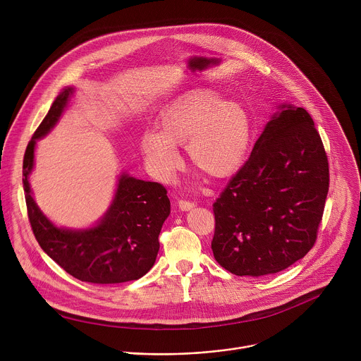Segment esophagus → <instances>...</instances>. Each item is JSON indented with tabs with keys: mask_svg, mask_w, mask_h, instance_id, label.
<instances>
[{
	"mask_svg": "<svg viewBox=\"0 0 361 361\" xmlns=\"http://www.w3.org/2000/svg\"><path fill=\"white\" fill-rule=\"evenodd\" d=\"M178 203H179V209H180V210H190V209H193V207L196 206L195 202L186 200V199H179Z\"/></svg>",
	"mask_w": 361,
	"mask_h": 361,
	"instance_id": "34e87169",
	"label": "esophagus"
}]
</instances>
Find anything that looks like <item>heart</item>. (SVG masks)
<instances>
[{"label": "heart", "mask_w": 361, "mask_h": 361, "mask_svg": "<svg viewBox=\"0 0 361 361\" xmlns=\"http://www.w3.org/2000/svg\"><path fill=\"white\" fill-rule=\"evenodd\" d=\"M251 116L238 100H224L213 89L197 87L169 103L157 131H147L141 148L149 172L169 180L180 166L176 145H185L193 166L213 178L234 172L250 147Z\"/></svg>", "instance_id": "heart-1"}]
</instances>
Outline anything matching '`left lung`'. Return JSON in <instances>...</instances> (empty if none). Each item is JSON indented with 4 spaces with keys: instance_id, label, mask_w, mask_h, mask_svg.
I'll return each instance as SVG.
<instances>
[{
    "instance_id": "1",
    "label": "left lung",
    "mask_w": 361,
    "mask_h": 361,
    "mask_svg": "<svg viewBox=\"0 0 361 361\" xmlns=\"http://www.w3.org/2000/svg\"><path fill=\"white\" fill-rule=\"evenodd\" d=\"M329 161L310 114L282 106L213 203L216 261L234 275L279 272L314 245Z\"/></svg>"
}]
</instances>
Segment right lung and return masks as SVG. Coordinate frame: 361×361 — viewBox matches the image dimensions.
<instances>
[{
  "label": "right lung",
  "mask_w": 361,
  "mask_h": 361,
  "mask_svg": "<svg viewBox=\"0 0 361 361\" xmlns=\"http://www.w3.org/2000/svg\"><path fill=\"white\" fill-rule=\"evenodd\" d=\"M72 93L68 87L56 97L24 155L23 183L34 235L41 248L76 279L103 285L138 279L155 262L158 237L171 213L164 185L121 175L110 210L97 227L85 231L55 227L31 195L28 175L34 166L35 142L56 124Z\"/></svg>",
  "instance_id": "obj_1"
}]
</instances>
